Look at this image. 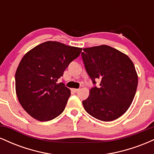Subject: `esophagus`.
Returning a JSON list of instances; mask_svg holds the SVG:
<instances>
[{"label":"esophagus","mask_w":154,"mask_h":154,"mask_svg":"<svg viewBox=\"0 0 154 154\" xmlns=\"http://www.w3.org/2000/svg\"><path fill=\"white\" fill-rule=\"evenodd\" d=\"M72 91L75 92V93H77V92L79 91V89H76V88H74V89H72Z\"/></svg>","instance_id":"esophagus-1"}]
</instances>
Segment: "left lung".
Here are the masks:
<instances>
[{"instance_id":"left-lung-1","label":"left lung","mask_w":154,"mask_h":154,"mask_svg":"<svg viewBox=\"0 0 154 154\" xmlns=\"http://www.w3.org/2000/svg\"><path fill=\"white\" fill-rule=\"evenodd\" d=\"M82 61L93 84L84 109L90 115L103 122L122 116L131 105L138 77L131 59L121 51L106 45L83 48Z\"/></svg>"}]
</instances>
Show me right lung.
Returning <instances> with one entry per match:
<instances>
[{"mask_svg": "<svg viewBox=\"0 0 154 154\" xmlns=\"http://www.w3.org/2000/svg\"><path fill=\"white\" fill-rule=\"evenodd\" d=\"M81 51V48L47 41L23 56L15 75L16 93L23 109L34 119L50 121L64 110L71 92L57 81Z\"/></svg>", "mask_w": 154, "mask_h": 154, "instance_id": "right-lung-1", "label": "right lung"}]
</instances>
